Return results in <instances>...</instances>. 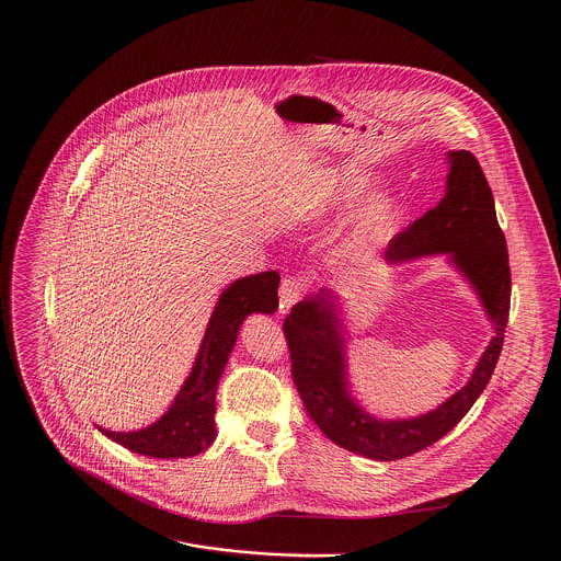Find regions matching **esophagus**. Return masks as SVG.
Returning a JSON list of instances; mask_svg holds the SVG:
<instances>
[{
    "mask_svg": "<svg viewBox=\"0 0 561 561\" xmlns=\"http://www.w3.org/2000/svg\"><path fill=\"white\" fill-rule=\"evenodd\" d=\"M301 288H304V284L295 277H286L282 282V288H279V308H282V312H288L299 301Z\"/></svg>",
    "mask_w": 561,
    "mask_h": 561,
    "instance_id": "1",
    "label": "esophagus"
}]
</instances>
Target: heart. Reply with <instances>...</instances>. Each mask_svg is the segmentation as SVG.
Wrapping results in <instances>:
<instances>
[{
	"mask_svg": "<svg viewBox=\"0 0 561 561\" xmlns=\"http://www.w3.org/2000/svg\"><path fill=\"white\" fill-rule=\"evenodd\" d=\"M371 184H375V178L367 171L343 169L328 182L325 207L330 211L343 214L352 209L359 198L371 190ZM403 209L405 205L397 190L386 186V190L371 192L352 214L350 229L343 242L345 253L367 255L381 251L397 236Z\"/></svg>",
	"mask_w": 561,
	"mask_h": 561,
	"instance_id": "heart-1",
	"label": "heart"
}]
</instances>
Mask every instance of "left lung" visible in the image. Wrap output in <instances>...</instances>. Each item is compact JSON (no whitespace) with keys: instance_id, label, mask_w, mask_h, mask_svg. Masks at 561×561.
<instances>
[{"instance_id":"8db88e82","label":"left lung","mask_w":561,"mask_h":561,"mask_svg":"<svg viewBox=\"0 0 561 561\" xmlns=\"http://www.w3.org/2000/svg\"><path fill=\"white\" fill-rule=\"evenodd\" d=\"M447 162L443 201L390 242L383 262L397 266L445 255L476 290L493 325V336L465 388L423 416H371L352 397L345 354L347 328L339 297L319 288L304 297L284 321L293 379L306 412L332 443L369 460H401L449 434L484 392L502 352L511 271L491 186L471 151H447Z\"/></svg>"}]
</instances>
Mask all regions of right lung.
<instances>
[{
    "instance_id": "1",
    "label": "right lung",
    "mask_w": 561,
    "mask_h": 561,
    "mask_svg": "<svg viewBox=\"0 0 561 561\" xmlns=\"http://www.w3.org/2000/svg\"><path fill=\"white\" fill-rule=\"evenodd\" d=\"M279 275L275 271L249 275L227 286L207 323L198 356L167 412L136 432H110V440L149 458H190L203 454L216 440V394L227 360L240 334V325L253 312L273 314Z\"/></svg>"
}]
</instances>
